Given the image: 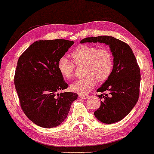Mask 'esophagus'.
Returning <instances> with one entry per match:
<instances>
[{
    "instance_id": "34e87169",
    "label": "esophagus",
    "mask_w": 154,
    "mask_h": 154,
    "mask_svg": "<svg viewBox=\"0 0 154 154\" xmlns=\"http://www.w3.org/2000/svg\"><path fill=\"white\" fill-rule=\"evenodd\" d=\"M88 95L87 94H79V97L81 99H83V100H86V99L88 98Z\"/></svg>"
}]
</instances>
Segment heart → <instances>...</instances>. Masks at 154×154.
<instances>
[{"mask_svg": "<svg viewBox=\"0 0 154 154\" xmlns=\"http://www.w3.org/2000/svg\"><path fill=\"white\" fill-rule=\"evenodd\" d=\"M71 57L75 64H83L85 76L70 86L73 92L80 94L88 93L97 81H106L113 71V56L110 49L106 47L97 48L94 45H81L71 52ZM57 69L65 80H70L74 73L75 64L66 57H62L57 62Z\"/></svg>", "mask_w": 154, "mask_h": 154, "instance_id": "obj_1", "label": "heart"}]
</instances>
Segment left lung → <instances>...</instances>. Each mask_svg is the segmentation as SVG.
Segmentation results:
<instances>
[{"label":"left lung","mask_w":154,"mask_h":154,"mask_svg":"<svg viewBox=\"0 0 154 154\" xmlns=\"http://www.w3.org/2000/svg\"><path fill=\"white\" fill-rule=\"evenodd\" d=\"M100 43L109 45L113 56L111 74L97 89L101 92V105L94 116L104 123L121 121L137 102L140 96V69L135 56L127 43L112 36L100 35L85 38L81 43Z\"/></svg>","instance_id":"8db88e82"}]
</instances>
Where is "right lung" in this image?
I'll use <instances>...</instances> for the list:
<instances>
[{
	"label": "right lung",
	"instance_id": "right-lung-1",
	"mask_svg": "<svg viewBox=\"0 0 154 154\" xmlns=\"http://www.w3.org/2000/svg\"><path fill=\"white\" fill-rule=\"evenodd\" d=\"M73 44L64 39L38 41L19 58L14 81L21 108L40 127L60 125L78 97L74 92H57L69 86L59 72L57 62Z\"/></svg>",
	"mask_w": 154,
	"mask_h": 154
}]
</instances>
